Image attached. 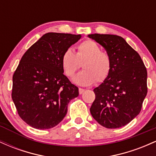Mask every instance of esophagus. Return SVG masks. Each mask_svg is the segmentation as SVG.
I'll use <instances>...</instances> for the list:
<instances>
[{
	"mask_svg": "<svg viewBox=\"0 0 156 156\" xmlns=\"http://www.w3.org/2000/svg\"><path fill=\"white\" fill-rule=\"evenodd\" d=\"M78 91H79V94H83L84 91H85V89H83L82 88H79V89H78Z\"/></svg>",
	"mask_w": 156,
	"mask_h": 156,
	"instance_id": "esophagus-1",
	"label": "esophagus"
}]
</instances>
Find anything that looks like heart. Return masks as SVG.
<instances>
[{
    "label": "heart",
    "instance_id": "b5f03b06",
    "mask_svg": "<svg viewBox=\"0 0 156 156\" xmlns=\"http://www.w3.org/2000/svg\"><path fill=\"white\" fill-rule=\"evenodd\" d=\"M76 53L67 49L62 54L61 63L65 76L72 78L80 67L83 69L74 78L79 85H91L96 80L101 83L108 78L112 67V58L94 41L87 39L77 46Z\"/></svg>",
    "mask_w": 156,
    "mask_h": 156
}]
</instances>
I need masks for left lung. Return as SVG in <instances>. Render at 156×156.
Segmentation results:
<instances>
[{
  "label": "left lung",
  "mask_w": 156,
  "mask_h": 156,
  "mask_svg": "<svg viewBox=\"0 0 156 156\" xmlns=\"http://www.w3.org/2000/svg\"><path fill=\"white\" fill-rule=\"evenodd\" d=\"M88 37L106 50L112 62L108 78L94 89L91 114L105 128H121L141 112L147 93V69L139 53L122 37L99 34Z\"/></svg>",
  "instance_id": "left-lung-1"
}]
</instances>
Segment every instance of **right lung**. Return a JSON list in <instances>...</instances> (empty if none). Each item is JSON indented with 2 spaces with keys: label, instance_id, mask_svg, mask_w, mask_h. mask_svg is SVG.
<instances>
[{
  "label": "right lung",
  "instance_id": "1",
  "mask_svg": "<svg viewBox=\"0 0 156 156\" xmlns=\"http://www.w3.org/2000/svg\"><path fill=\"white\" fill-rule=\"evenodd\" d=\"M80 35L47 33L27 50L13 75L12 98L20 117L32 128L49 129L65 117L78 88L63 74L64 52Z\"/></svg>",
  "mask_w": 156,
  "mask_h": 156
}]
</instances>
